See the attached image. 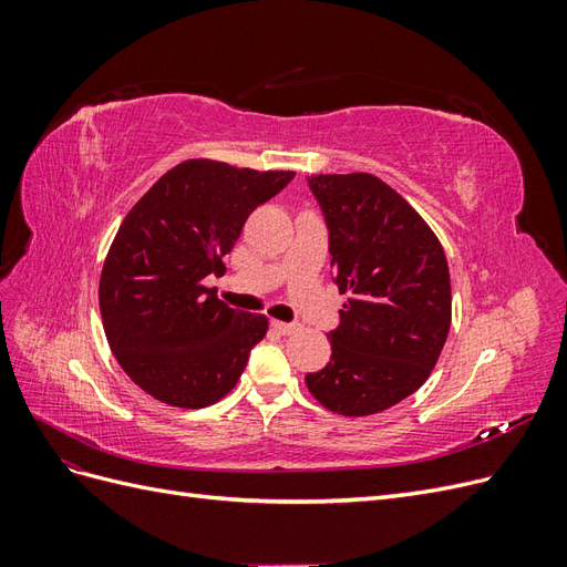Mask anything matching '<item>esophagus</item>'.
I'll return each instance as SVG.
<instances>
[{
    "instance_id": "1",
    "label": "esophagus",
    "mask_w": 567,
    "mask_h": 567,
    "mask_svg": "<svg viewBox=\"0 0 567 567\" xmlns=\"http://www.w3.org/2000/svg\"><path fill=\"white\" fill-rule=\"evenodd\" d=\"M271 326H274V329H277L279 333H284V336H290V333L300 331V323H288V321H271Z\"/></svg>"
}]
</instances>
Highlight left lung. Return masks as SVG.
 I'll list each match as a JSON object with an SVG mask.
<instances>
[{"label": "left lung", "instance_id": "left-lung-1", "mask_svg": "<svg viewBox=\"0 0 567 567\" xmlns=\"http://www.w3.org/2000/svg\"><path fill=\"white\" fill-rule=\"evenodd\" d=\"M329 227L333 281L348 293L331 362L305 383L342 416L379 414L416 392L452 323L447 257L433 229L383 179L307 177Z\"/></svg>", "mask_w": 567, "mask_h": 567}]
</instances>
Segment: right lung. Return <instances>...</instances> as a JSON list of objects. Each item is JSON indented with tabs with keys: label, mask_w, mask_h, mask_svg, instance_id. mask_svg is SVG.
<instances>
[{
	"label": "right lung",
	"mask_w": 567,
	"mask_h": 567,
	"mask_svg": "<svg viewBox=\"0 0 567 567\" xmlns=\"http://www.w3.org/2000/svg\"><path fill=\"white\" fill-rule=\"evenodd\" d=\"M296 173H257L184 161L165 173L120 225L99 281V307L117 364L169 406L215 404L241 379L269 329L205 288L225 271L248 215Z\"/></svg>",
	"instance_id": "obj_1"
}]
</instances>
